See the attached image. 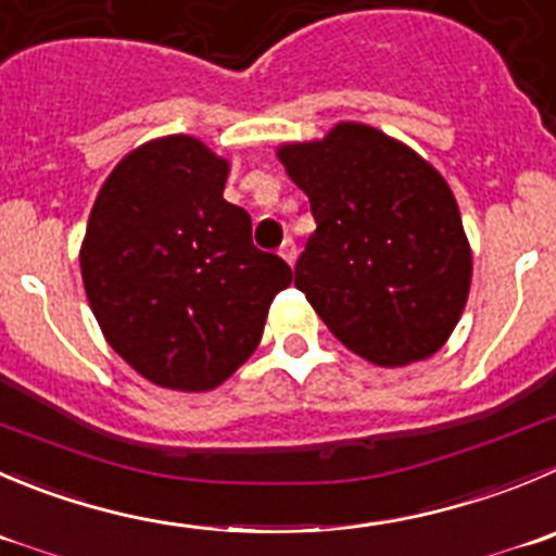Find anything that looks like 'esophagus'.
<instances>
[{
    "label": "esophagus",
    "instance_id": "obj_1",
    "mask_svg": "<svg viewBox=\"0 0 556 556\" xmlns=\"http://www.w3.org/2000/svg\"><path fill=\"white\" fill-rule=\"evenodd\" d=\"M278 253H281V256L287 258L289 264H294V258H298V245H294L292 237H287V240L281 242V251H278Z\"/></svg>",
    "mask_w": 556,
    "mask_h": 556
}]
</instances>
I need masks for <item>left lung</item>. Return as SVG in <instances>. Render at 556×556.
<instances>
[{
	"label": "left lung",
	"instance_id": "obj_1",
	"mask_svg": "<svg viewBox=\"0 0 556 556\" xmlns=\"http://www.w3.org/2000/svg\"><path fill=\"white\" fill-rule=\"evenodd\" d=\"M316 231L294 287L332 336L377 366L433 354L456 327L472 253L437 168L379 130L341 123L325 141L278 150Z\"/></svg>",
	"mask_w": 556,
	"mask_h": 556
}]
</instances>
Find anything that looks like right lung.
Returning a JSON list of instances; mask_svg holds the SVG:
<instances>
[{
    "label": "right lung",
    "instance_id": "obj_1",
    "mask_svg": "<svg viewBox=\"0 0 556 556\" xmlns=\"http://www.w3.org/2000/svg\"><path fill=\"white\" fill-rule=\"evenodd\" d=\"M229 163L190 136L130 152L100 188L81 248L89 305L125 363L172 390L218 388L262 341L292 283L224 199Z\"/></svg>",
    "mask_w": 556,
    "mask_h": 556
}]
</instances>
